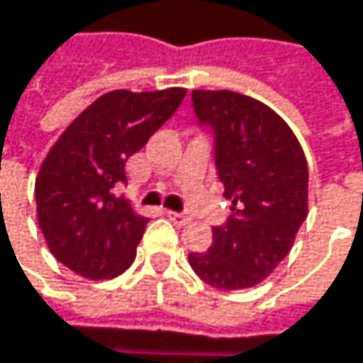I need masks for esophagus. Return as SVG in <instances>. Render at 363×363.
<instances>
[{
	"label": "esophagus",
	"mask_w": 363,
	"mask_h": 363,
	"mask_svg": "<svg viewBox=\"0 0 363 363\" xmlns=\"http://www.w3.org/2000/svg\"><path fill=\"white\" fill-rule=\"evenodd\" d=\"M166 216L177 224V226H184V224H189L191 222V218L186 214H181V212H166Z\"/></svg>",
	"instance_id": "1"
}]
</instances>
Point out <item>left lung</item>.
I'll return each instance as SVG.
<instances>
[{
  "mask_svg": "<svg viewBox=\"0 0 363 363\" xmlns=\"http://www.w3.org/2000/svg\"><path fill=\"white\" fill-rule=\"evenodd\" d=\"M193 110L214 130V160L233 214L214 243L189 253L195 274L222 291L249 289L289 255L308 216V162L289 124L235 91H193Z\"/></svg>",
  "mask_w": 363,
  "mask_h": 363,
  "instance_id": "obj_1",
  "label": "left lung"
}]
</instances>
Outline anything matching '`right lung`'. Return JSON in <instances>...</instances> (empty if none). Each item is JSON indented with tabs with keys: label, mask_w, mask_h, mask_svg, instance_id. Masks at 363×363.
Wrapping results in <instances>:
<instances>
[{
	"label": "right lung",
	"mask_w": 363,
	"mask_h": 363,
	"mask_svg": "<svg viewBox=\"0 0 363 363\" xmlns=\"http://www.w3.org/2000/svg\"><path fill=\"white\" fill-rule=\"evenodd\" d=\"M186 89L110 91L95 99L50 149L35 181L37 220L45 243L84 279H114L135 259L149 218L124 197L126 160L174 114Z\"/></svg>",
	"instance_id": "obj_1"
}]
</instances>
